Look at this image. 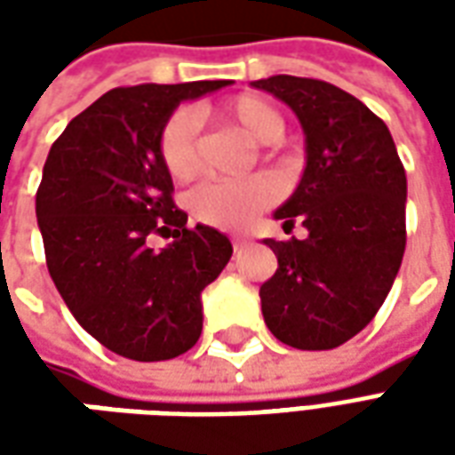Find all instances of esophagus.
I'll list each match as a JSON object with an SVG mask.
<instances>
[{
	"mask_svg": "<svg viewBox=\"0 0 455 455\" xmlns=\"http://www.w3.org/2000/svg\"><path fill=\"white\" fill-rule=\"evenodd\" d=\"M231 243H234V251H238V248L246 246L248 238L243 236V234H234V236H231Z\"/></svg>",
	"mask_w": 455,
	"mask_h": 455,
	"instance_id": "34e87169",
	"label": "esophagus"
}]
</instances>
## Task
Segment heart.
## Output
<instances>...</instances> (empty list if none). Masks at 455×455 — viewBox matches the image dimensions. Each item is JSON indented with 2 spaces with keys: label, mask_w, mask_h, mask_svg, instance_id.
<instances>
[{
  "label": "heart",
  "mask_w": 455,
  "mask_h": 455,
  "mask_svg": "<svg viewBox=\"0 0 455 455\" xmlns=\"http://www.w3.org/2000/svg\"><path fill=\"white\" fill-rule=\"evenodd\" d=\"M221 119L236 124L263 146H273L285 133L283 114L256 94H241L221 107ZM160 158L175 180L195 178L199 168L197 116L189 112L172 114L160 133ZM277 189L273 180L248 178L231 182H204L189 195L192 214L219 228L246 227L260 209L273 204Z\"/></svg>",
  "instance_id": "obj_1"
}]
</instances>
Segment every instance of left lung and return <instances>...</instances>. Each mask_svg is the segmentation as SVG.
Masks as SVG:
<instances>
[{"label":"left lung","instance_id":"left-lung-1","mask_svg":"<svg viewBox=\"0 0 455 455\" xmlns=\"http://www.w3.org/2000/svg\"><path fill=\"white\" fill-rule=\"evenodd\" d=\"M285 102L305 131L307 165L275 219L307 238L263 243L277 258L260 309L277 341L329 351L363 331L397 277L407 243V175L385 121L341 87L273 75L251 83Z\"/></svg>","mask_w":455,"mask_h":455}]
</instances>
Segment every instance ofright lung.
<instances>
[{
  "label": "right lung",
  "mask_w": 455,
  "mask_h": 455,
  "mask_svg": "<svg viewBox=\"0 0 455 455\" xmlns=\"http://www.w3.org/2000/svg\"><path fill=\"white\" fill-rule=\"evenodd\" d=\"M231 84L116 87L77 114L45 158L36 217L45 263L77 324L131 361H168L202 334V290L234 253L221 231L188 228L160 133L180 102ZM153 233L173 234L156 251Z\"/></svg>",
  "instance_id": "obj_1"
}]
</instances>
